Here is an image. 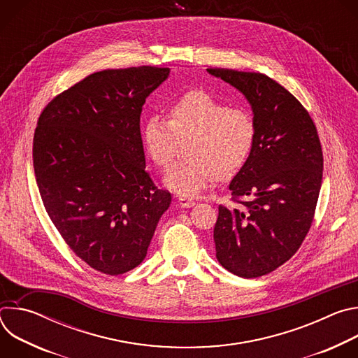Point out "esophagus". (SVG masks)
Here are the masks:
<instances>
[{
  "label": "esophagus",
  "instance_id": "34e87169",
  "mask_svg": "<svg viewBox=\"0 0 358 358\" xmlns=\"http://www.w3.org/2000/svg\"><path fill=\"white\" fill-rule=\"evenodd\" d=\"M177 202L180 203V207H182V208H191V207H194V206H195V202H194L192 199L182 198V196H180V198L177 199Z\"/></svg>",
  "mask_w": 358,
  "mask_h": 358
}]
</instances>
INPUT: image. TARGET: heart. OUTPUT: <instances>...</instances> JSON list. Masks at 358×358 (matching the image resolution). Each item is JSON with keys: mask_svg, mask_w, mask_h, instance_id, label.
<instances>
[{"mask_svg": "<svg viewBox=\"0 0 358 358\" xmlns=\"http://www.w3.org/2000/svg\"><path fill=\"white\" fill-rule=\"evenodd\" d=\"M141 141L151 162L162 169L173 163L180 144L188 143V162L169 169L163 182L178 195L194 198L214 177L231 178L246 164L257 143V123L248 110L194 89L170 106L169 120L148 116Z\"/></svg>", "mask_w": 358, "mask_h": 358, "instance_id": "obj_1", "label": "heart"}]
</instances>
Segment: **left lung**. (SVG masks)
I'll return each mask as SVG.
<instances>
[{"instance_id":"8db88e82","label":"left lung","mask_w":358,"mask_h":358,"mask_svg":"<svg viewBox=\"0 0 358 358\" xmlns=\"http://www.w3.org/2000/svg\"><path fill=\"white\" fill-rule=\"evenodd\" d=\"M249 101L257 143L229 184L238 207L220 206L218 262L241 278H259L289 261L308 235L323 177L317 129L300 101L264 73L207 69Z\"/></svg>"}]
</instances>
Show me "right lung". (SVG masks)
Listing matches in <instances>:
<instances>
[{"instance_id":"obj_1","label":"right lung","mask_w":358,"mask_h":358,"mask_svg":"<svg viewBox=\"0 0 358 358\" xmlns=\"http://www.w3.org/2000/svg\"><path fill=\"white\" fill-rule=\"evenodd\" d=\"M169 68L106 69L86 76L42 110L32 159L43 207L90 268L122 275L147 255L171 194L145 171L140 115Z\"/></svg>"}]
</instances>
